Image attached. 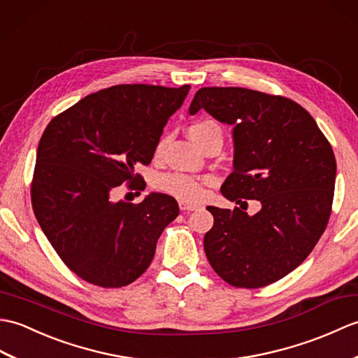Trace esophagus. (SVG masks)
I'll list each match as a JSON object with an SVG mask.
<instances>
[{"label":"esophagus","mask_w":358,"mask_h":358,"mask_svg":"<svg viewBox=\"0 0 358 358\" xmlns=\"http://www.w3.org/2000/svg\"><path fill=\"white\" fill-rule=\"evenodd\" d=\"M179 208H180V211H194V210L199 208V205L188 203L185 201H179Z\"/></svg>","instance_id":"esophagus-1"}]
</instances>
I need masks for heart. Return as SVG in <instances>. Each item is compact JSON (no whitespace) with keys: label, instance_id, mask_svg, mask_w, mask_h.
I'll return each mask as SVG.
<instances>
[{"label":"heart","instance_id":"obj_1","mask_svg":"<svg viewBox=\"0 0 358 358\" xmlns=\"http://www.w3.org/2000/svg\"><path fill=\"white\" fill-rule=\"evenodd\" d=\"M210 134H220V127L214 121H210V119L196 121L188 127V136L193 139L196 145H199L206 136H210ZM162 145L164 142L161 141L156 147V155L161 153ZM206 182H210V179L201 180L193 176H188V174L184 173H165L156 178L155 187L159 192L176 197L179 201L197 202L202 199L205 192L203 185Z\"/></svg>","mask_w":358,"mask_h":358}]
</instances>
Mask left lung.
Segmentation results:
<instances>
[{"label":"left lung","mask_w":358,"mask_h":358,"mask_svg":"<svg viewBox=\"0 0 358 358\" xmlns=\"http://www.w3.org/2000/svg\"><path fill=\"white\" fill-rule=\"evenodd\" d=\"M233 127L234 171L220 192L241 205L206 206L214 225L203 237L206 259L237 288L280 280L319 242L331 216L336 157L314 117L288 98L242 87H203L189 106ZM245 199L261 202L250 217Z\"/></svg>","instance_id":"left-lung-1"}]
</instances>
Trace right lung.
<instances>
[{"mask_svg": "<svg viewBox=\"0 0 358 358\" xmlns=\"http://www.w3.org/2000/svg\"><path fill=\"white\" fill-rule=\"evenodd\" d=\"M189 85L122 84L85 96L47 125L36 152L31 206L62 262L102 288L144 274L159 236L178 217L174 197L150 193L141 203L113 201L119 185H145L138 164L152 162L169 117Z\"/></svg>", "mask_w": 358, "mask_h": 358, "instance_id": "add662e5", "label": "right lung"}]
</instances>
